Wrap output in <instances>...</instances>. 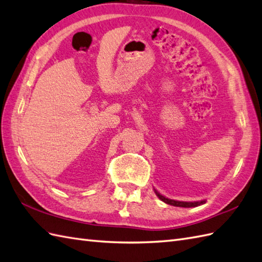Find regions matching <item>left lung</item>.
I'll use <instances>...</instances> for the list:
<instances>
[{
	"label": "left lung",
	"instance_id": "8db88e82",
	"mask_svg": "<svg viewBox=\"0 0 262 262\" xmlns=\"http://www.w3.org/2000/svg\"><path fill=\"white\" fill-rule=\"evenodd\" d=\"M156 195L158 196V198L160 200H163L164 203L168 204V205H171V206H175V207H185V208H189V207H197V206H200V205H204L206 203V200H201V201H178V200H172V199H168L166 198L164 196L160 195V193L158 191H156Z\"/></svg>",
	"mask_w": 262,
	"mask_h": 262
}]
</instances>
